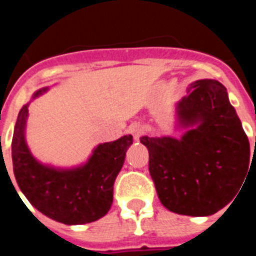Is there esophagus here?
<instances>
[{"mask_svg": "<svg viewBox=\"0 0 256 256\" xmlns=\"http://www.w3.org/2000/svg\"><path fill=\"white\" fill-rule=\"evenodd\" d=\"M130 133L133 134V138H134L136 141H138L140 137H141L142 133H144V128H142V126L141 124H137V123L132 124V126H130Z\"/></svg>", "mask_w": 256, "mask_h": 256, "instance_id": "1", "label": "esophagus"}]
</instances>
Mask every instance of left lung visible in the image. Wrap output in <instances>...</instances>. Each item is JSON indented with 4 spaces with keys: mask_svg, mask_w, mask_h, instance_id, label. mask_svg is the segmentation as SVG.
I'll return each instance as SVG.
<instances>
[{
    "mask_svg": "<svg viewBox=\"0 0 256 256\" xmlns=\"http://www.w3.org/2000/svg\"><path fill=\"white\" fill-rule=\"evenodd\" d=\"M173 137L140 138L148 150V170L162 204L182 216H206L230 204L250 164V144L226 87L214 79L191 83L176 105Z\"/></svg>",
    "mask_w": 256,
    "mask_h": 256,
    "instance_id": "left-lung-1",
    "label": "left lung"
}]
</instances>
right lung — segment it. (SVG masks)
I'll use <instances>...</instances> for the list:
<instances>
[{
	"mask_svg": "<svg viewBox=\"0 0 256 256\" xmlns=\"http://www.w3.org/2000/svg\"><path fill=\"white\" fill-rule=\"evenodd\" d=\"M47 90H38L33 97ZM28 105L22 106L18 115L11 144L14 174L19 188L36 209L64 224H86L102 218L112 204L115 178L133 137L128 134L100 144L80 166L54 168L38 162L29 151L26 141Z\"/></svg>",
	"mask_w": 256,
	"mask_h": 256,
	"instance_id": "1",
	"label": "right lung"
}]
</instances>
